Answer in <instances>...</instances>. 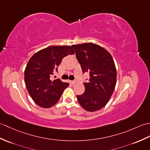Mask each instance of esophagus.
Returning a JSON list of instances; mask_svg holds the SVG:
<instances>
[{
    "mask_svg": "<svg viewBox=\"0 0 150 150\" xmlns=\"http://www.w3.org/2000/svg\"><path fill=\"white\" fill-rule=\"evenodd\" d=\"M76 82V81H70V83H71V84H75Z\"/></svg>",
    "mask_w": 150,
    "mask_h": 150,
    "instance_id": "esophagus-1",
    "label": "esophagus"
}]
</instances>
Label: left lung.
<instances>
[{
  "instance_id": "left-lung-1",
  "label": "left lung",
  "mask_w": 150,
  "mask_h": 150,
  "mask_svg": "<svg viewBox=\"0 0 150 150\" xmlns=\"http://www.w3.org/2000/svg\"><path fill=\"white\" fill-rule=\"evenodd\" d=\"M81 66L83 74L90 78L84 82L85 92L77 95L80 105L94 112L105 106L112 96L116 83V69L111 55L98 45L89 43L71 46Z\"/></svg>"
}]
</instances>
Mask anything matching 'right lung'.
Instances as JSON below:
<instances>
[{"label": "right lung", "mask_w": 150, "mask_h": 150, "mask_svg": "<svg viewBox=\"0 0 150 150\" xmlns=\"http://www.w3.org/2000/svg\"><path fill=\"white\" fill-rule=\"evenodd\" d=\"M70 46H51L34 54L28 62L24 79L27 91L37 105L48 108L60 99L69 83L50 80L64 57L74 54Z\"/></svg>", "instance_id": "right-lung-1"}]
</instances>
